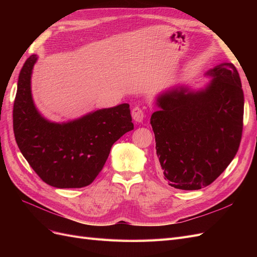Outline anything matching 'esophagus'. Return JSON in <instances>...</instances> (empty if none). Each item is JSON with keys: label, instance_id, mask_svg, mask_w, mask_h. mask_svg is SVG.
Listing matches in <instances>:
<instances>
[{"label": "esophagus", "instance_id": "esophagus-1", "mask_svg": "<svg viewBox=\"0 0 257 257\" xmlns=\"http://www.w3.org/2000/svg\"><path fill=\"white\" fill-rule=\"evenodd\" d=\"M145 111L141 106H135L132 110V116L136 122H143V120L145 119Z\"/></svg>", "mask_w": 257, "mask_h": 257}]
</instances>
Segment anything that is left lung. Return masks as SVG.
Listing matches in <instances>:
<instances>
[{
    "label": "left lung",
    "instance_id": "obj_1",
    "mask_svg": "<svg viewBox=\"0 0 257 257\" xmlns=\"http://www.w3.org/2000/svg\"><path fill=\"white\" fill-rule=\"evenodd\" d=\"M205 90L175 89L151 115L155 149L169 185L193 191L211 184L235 158L243 128L244 97L232 63L217 65Z\"/></svg>",
    "mask_w": 257,
    "mask_h": 257
}]
</instances>
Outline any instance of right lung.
<instances>
[{"mask_svg": "<svg viewBox=\"0 0 257 257\" xmlns=\"http://www.w3.org/2000/svg\"><path fill=\"white\" fill-rule=\"evenodd\" d=\"M35 54L23 64L14 102L16 143L44 182L59 189L83 188L103 169L111 146L134 128L128 104L100 109L68 123H51L38 113L31 95Z\"/></svg>", "mask_w": 257, "mask_h": 257, "instance_id": "obj_1", "label": "right lung"}]
</instances>
